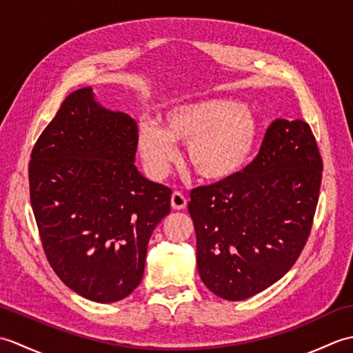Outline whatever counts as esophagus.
Instances as JSON below:
<instances>
[{
	"label": "esophagus",
	"instance_id": "34e87169",
	"mask_svg": "<svg viewBox=\"0 0 353 353\" xmlns=\"http://www.w3.org/2000/svg\"><path fill=\"white\" fill-rule=\"evenodd\" d=\"M186 205H188V199L185 197V194L182 191H174L171 196V206L172 209H177V211H181V209H185Z\"/></svg>",
	"mask_w": 353,
	"mask_h": 353
}]
</instances>
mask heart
Here are the masks:
<instances>
[{
	"label": "heart",
	"mask_w": 353,
	"mask_h": 353,
	"mask_svg": "<svg viewBox=\"0 0 353 353\" xmlns=\"http://www.w3.org/2000/svg\"><path fill=\"white\" fill-rule=\"evenodd\" d=\"M258 138V121L252 112L229 100H201L171 108L163 129L144 124L138 147L150 174L162 179L176 161L174 142L188 144L192 170L208 181H224L249 161Z\"/></svg>",
	"instance_id": "b5f03b06"
}]
</instances>
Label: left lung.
Masks as SVG:
<instances>
[{
  "instance_id": "1",
  "label": "left lung",
  "mask_w": 353,
  "mask_h": 353,
  "mask_svg": "<svg viewBox=\"0 0 353 353\" xmlns=\"http://www.w3.org/2000/svg\"><path fill=\"white\" fill-rule=\"evenodd\" d=\"M321 171L310 124L274 119L243 171L191 191L197 267L214 294L244 301L294 265L312 229Z\"/></svg>"
}]
</instances>
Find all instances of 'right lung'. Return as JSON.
<instances>
[{
    "label": "right lung",
    "mask_w": 353,
    "mask_h": 353,
    "mask_svg": "<svg viewBox=\"0 0 353 353\" xmlns=\"http://www.w3.org/2000/svg\"><path fill=\"white\" fill-rule=\"evenodd\" d=\"M138 124L70 94L45 127L28 163L30 201L51 268L92 302L121 301L144 274L154 228L170 214L171 190L134 167Z\"/></svg>",
    "instance_id": "add662e5"
}]
</instances>
